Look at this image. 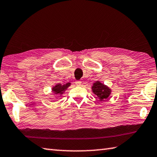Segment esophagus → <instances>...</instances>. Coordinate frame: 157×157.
<instances>
[{
  "label": "esophagus",
  "instance_id": "esophagus-1",
  "mask_svg": "<svg viewBox=\"0 0 157 157\" xmlns=\"http://www.w3.org/2000/svg\"><path fill=\"white\" fill-rule=\"evenodd\" d=\"M75 84L77 85V86H80V85L82 84V81H80V80H76L75 81Z\"/></svg>",
  "mask_w": 157,
  "mask_h": 157
}]
</instances>
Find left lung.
Wrapping results in <instances>:
<instances>
[{"instance_id":"left-lung-1","label":"left lung","mask_w":157,"mask_h":157,"mask_svg":"<svg viewBox=\"0 0 157 157\" xmlns=\"http://www.w3.org/2000/svg\"><path fill=\"white\" fill-rule=\"evenodd\" d=\"M92 90L94 94L96 95L100 100L107 99L111 94L110 89L99 82H95L94 86H92Z\"/></svg>"}]
</instances>
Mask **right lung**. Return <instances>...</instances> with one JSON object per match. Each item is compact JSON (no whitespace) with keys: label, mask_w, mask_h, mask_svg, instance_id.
<instances>
[{"label":"right lung","mask_w":157,"mask_h":157,"mask_svg":"<svg viewBox=\"0 0 157 157\" xmlns=\"http://www.w3.org/2000/svg\"><path fill=\"white\" fill-rule=\"evenodd\" d=\"M70 84H71L70 83H68L66 84L63 85V86H62V84H57L56 86L53 88L52 91L55 92V94H62V93L64 91L66 88H68V87L70 86Z\"/></svg>","instance_id":"1"}]
</instances>
